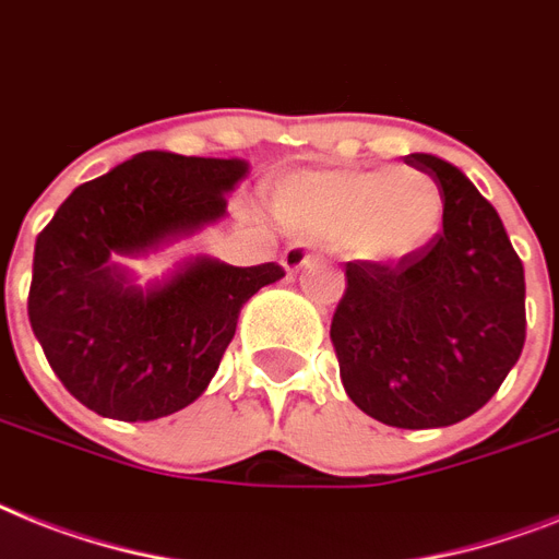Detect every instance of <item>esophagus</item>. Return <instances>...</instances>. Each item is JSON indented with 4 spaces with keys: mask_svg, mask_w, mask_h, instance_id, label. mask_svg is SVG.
<instances>
[{
    "mask_svg": "<svg viewBox=\"0 0 559 559\" xmlns=\"http://www.w3.org/2000/svg\"><path fill=\"white\" fill-rule=\"evenodd\" d=\"M312 252L307 247H304V243H295V247H289L287 252H284V255H281V264H284V270L289 272V275H293V272H298L301 270V266H307L312 261Z\"/></svg>",
    "mask_w": 559,
    "mask_h": 559,
    "instance_id": "esophagus-1",
    "label": "esophagus"
}]
</instances>
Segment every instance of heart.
Instances as JSON below:
<instances>
[{
    "instance_id": "heart-1",
    "label": "heart",
    "mask_w": 559,
    "mask_h": 559,
    "mask_svg": "<svg viewBox=\"0 0 559 559\" xmlns=\"http://www.w3.org/2000/svg\"><path fill=\"white\" fill-rule=\"evenodd\" d=\"M272 209L301 238L344 243L367 264H396L439 233L444 201L419 169L304 171L275 186Z\"/></svg>"
}]
</instances>
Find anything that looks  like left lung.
<instances>
[{"label":"left lung","instance_id":"left-lung-1","mask_svg":"<svg viewBox=\"0 0 559 559\" xmlns=\"http://www.w3.org/2000/svg\"><path fill=\"white\" fill-rule=\"evenodd\" d=\"M407 166L442 189V233L396 264H347L330 338L358 411L390 428H448L500 390L525 344V272L479 189L437 154Z\"/></svg>","mask_w":559,"mask_h":559}]
</instances>
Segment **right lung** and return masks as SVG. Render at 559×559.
<instances>
[{"label": "right lung", "instance_id": "1", "mask_svg": "<svg viewBox=\"0 0 559 559\" xmlns=\"http://www.w3.org/2000/svg\"><path fill=\"white\" fill-rule=\"evenodd\" d=\"M247 175L240 157L140 152L76 186L39 233L31 330L88 411L152 421L192 405L217 373L240 307L284 278L278 264L189 255L140 284L126 264L221 224L226 194Z\"/></svg>", "mask_w": 559, "mask_h": 559}]
</instances>
